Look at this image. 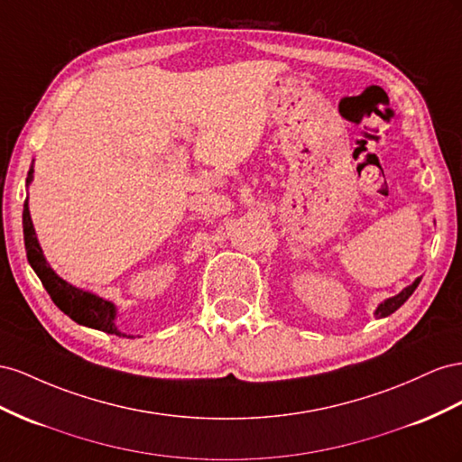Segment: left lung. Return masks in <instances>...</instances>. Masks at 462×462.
I'll list each match as a JSON object with an SVG mask.
<instances>
[{
	"label": "left lung",
	"instance_id": "8db88e82",
	"mask_svg": "<svg viewBox=\"0 0 462 462\" xmlns=\"http://www.w3.org/2000/svg\"><path fill=\"white\" fill-rule=\"evenodd\" d=\"M420 281H421V279H416L411 286H406L401 294H397V296H393V298L385 300L383 304H379V308L375 310V318H387V315H391L393 311H397V310L404 304V301L412 296V292H414V290L418 288Z\"/></svg>",
	"mask_w": 462,
	"mask_h": 462
}]
</instances>
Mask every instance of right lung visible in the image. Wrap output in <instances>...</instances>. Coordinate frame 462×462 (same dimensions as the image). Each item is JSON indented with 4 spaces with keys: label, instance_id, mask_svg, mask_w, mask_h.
<instances>
[{
    "label": "right lung",
    "instance_id": "right-lung-1",
    "mask_svg": "<svg viewBox=\"0 0 462 462\" xmlns=\"http://www.w3.org/2000/svg\"><path fill=\"white\" fill-rule=\"evenodd\" d=\"M32 180V168L29 170V178H26V183H31ZM23 232H24V249H26V259H29L31 267L38 274V279L44 284L46 292L50 294L51 301L71 318L75 323L85 325L90 328H98V331L110 333V335H120L125 337L116 328V308L110 304L108 300H102L95 294L85 292L81 288H75L69 282H65L63 279L50 269L46 263L42 249L38 245L36 234L32 228V220L29 213V201H24L23 208Z\"/></svg>",
    "mask_w": 462,
    "mask_h": 462
}]
</instances>
